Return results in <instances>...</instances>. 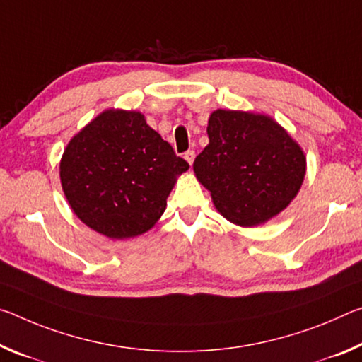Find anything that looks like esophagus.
Segmentation results:
<instances>
[{
  "label": "esophagus",
  "mask_w": 362,
  "mask_h": 362,
  "mask_svg": "<svg viewBox=\"0 0 362 362\" xmlns=\"http://www.w3.org/2000/svg\"><path fill=\"white\" fill-rule=\"evenodd\" d=\"M185 158H186V162H187L189 165H192V163H194V158H195V152H194V151L185 152Z\"/></svg>",
  "instance_id": "34e87169"
}]
</instances>
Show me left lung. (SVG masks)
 Here are the masks:
<instances>
[{
  "instance_id": "1",
  "label": "left lung",
  "mask_w": 362,
  "mask_h": 362,
  "mask_svg": "<svg viewBox=\"0 0 362 362\" xmlns=\"http://www.w3.org/2000/svg\"><path fill=\"white\" fill-rule=\"evenodd\" d=\"M206 133L210 142L195 157L194 173L228 221L258 226L298 194L306 157L271 117L218 109L209 118Z\"/></svg>"
}]
</instances>
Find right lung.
Wrapping results in <instances>:
<instances>
[{
  "label": "right lung",
  "mask_w": 362,
  "mask_h": 362,
  "mask_svg": "<svg viewBox=\"0 0 362 362\" xmlns=\"http://www.w3.org/2000/svg\"><path fill=\"white\" fill-rule=\"evenodd\" d=\"M189 168L136 110H104L76 133L61 158L70 209L109 239L144 234L167 209L176 176Z\"/></svg>",
  "instance_id": "add662e5"
}]
</instances>
